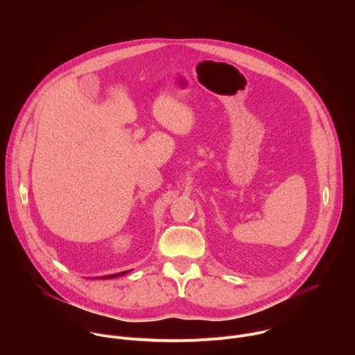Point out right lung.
<instances>
[{
	"label": "right lung",
	"instance_id": "1",
	"mask_svg": "<svg viewBox=\"0 0 355 355\" xmlns=\"http://www.w3.org/2000/svg\"><path fill=\"white\" fill-rule=\"evenodd\" d=\"M126 272H129V271H123V272H118V274H112V275H107V277H103V278H105V279H110V278H116V277H121V275H125Z\"/></svg>",
	"mask_w": 355,
	"mask_h": 355
}]
</instances>
